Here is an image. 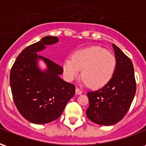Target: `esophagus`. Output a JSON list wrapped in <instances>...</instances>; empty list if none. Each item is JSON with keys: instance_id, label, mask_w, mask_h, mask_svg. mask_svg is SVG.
Returning <instances> with one entry per match:
<instances>
[{"instance_id": "esophagus-1", "label": "esophagus", "mask_w": 146, "mask_h": 146, "mask_svg": "<svg viewBox=\"0 0 146 146\" xmlns=\"http://www.w3.org/2000/svg\"><path fill=\"white\" fill-rule=\"evenodd\" d=\"M83 93V92L80 90V89H79L78 88H76V95H81Z\"/></svg>"}]
</instances>
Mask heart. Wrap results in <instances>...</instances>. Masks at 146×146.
Segmentation results:
<instances>
[{
    "mask_svg": "<svg viewBox=\"0 0 146 146\" xmlns=\"http://www.w3.org/2000/svg\"><path fill=\"white\" fill-rule=\"evenodd\" d=\"M116 66V58L111 52L98 46H91L74 51L72 58H66L62 70L66 79L73 81L82 70L84 82L97 88L110 82Z\"/></svg>",
    "mask_w": 146,
    "mask_h": 146,
    "instance_id": "b5f03b06",
    "label": "heart"
}]
</instances>
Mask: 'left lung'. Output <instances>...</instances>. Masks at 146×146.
Wrapping results in <instances>:
<instances>
[{
  "label": "left lung",
  "instance_id": "1",
  "mask_svg": "<svg viewBox=\"0 0 146 146\" xmlns=\"http://www.w3.org/2000/svg\"><path fill=\"white\" fill-rule=\"evenodd\" d=\"M116 66L110 82L98 91L88 92L86 115L99 125H113L123 118L135 97L136 83L131 59L113 44Z\"/></svg>",
  "mask_w": 146,
  "mask_h": 146
}]
</instances>
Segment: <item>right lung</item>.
Returning <instances> with one entry per match:
<instances>
[{
	"label": "right lung",
	"mask_w": 146,
	"mask_h": 146,
	"mask_svg": "<svg viewBox=\"0 0 146 146\" xmlns=\"http://www.w3.org/2000/svg\"><path fill=\"white\" fill-rule=\"evenodd\" d=\"M58 41L47 36L28 46L19 54L10 73V86L15 106L28 121L43 124L58 119L75 95V86L60 77L62 68L36 54ZM39 60L47 68L39 69Z\"/></svg>",
	"instance_id": "right-lung-1"
}]
</instances>
